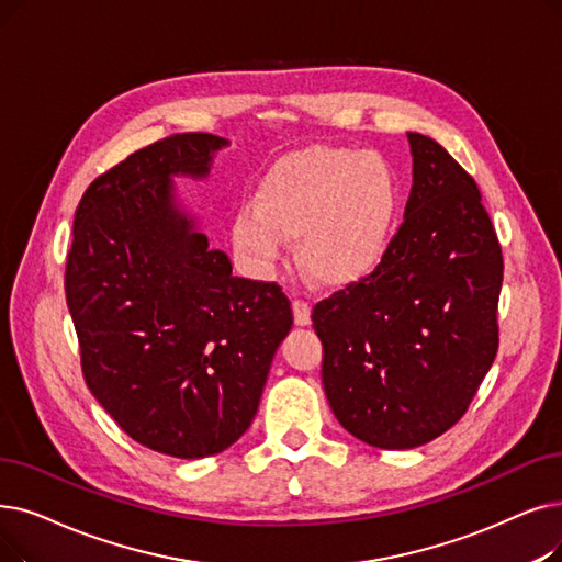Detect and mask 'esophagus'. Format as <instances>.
Instances as JSON below:
<instances>
[{
  "mask_svg": "<svg viewBox=\"0 0 562 562\" xmlns=\"http://www.w3.org/2000/svg\"><path fill=\"white\" fill-rule=\"evenodd\" d=\"M291 307H294V322H296V326H310V312H312L310 303L294 301V303H291Z\"/></svg>",
  "mask_w": 562,
  "mask_h": 562,
  "instance_id": "34e87169",
  "label": "esophagus"
}]
</instances>
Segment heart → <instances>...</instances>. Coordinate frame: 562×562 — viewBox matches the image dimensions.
I'll use <instances>...</instances> for the list:
<instances>
[{"label": "heart", "mask_w": 562, "mask_h": 562, "mask_svg": "<svg viewBox=\"0 0 562 562\" xmlns=\"http://www.w3.org/2000/svg\"><path fill=\"white\" fill-rule=\"evenodd\" d=\"M402 204V175L385 154L307 146L261 177L252 206L234 215L232 240L261 276L276 273L284 240H299L303 271L339 286L368 276L383 259Z\"/></svg>", "instance_id": "heart-1"}]
</instances>
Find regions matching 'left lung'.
<instances>
[{
	"label": "left lung",
	"instance_id": "1",
	"mask_svg": "<svg viewBox=\"0 0 562 562\" xmlns=\"http://www.w3.org/2000/svg\"><path fill=\"white\" fill-rule=\"evenodd\" d=\"M406 135L413 186L402 227L368 278L312 312L335 418L383 450L448 431L498 351L503 255L490 213L441 144Z\"/></svg>",
	"mask_w": 562,
	"mask_h": 562
}]
</instances>
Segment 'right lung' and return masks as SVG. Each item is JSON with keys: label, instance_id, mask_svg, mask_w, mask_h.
<instances>
[{"label": "right lung", "instance_id": "obj_1", "mask_svg": "<svg viewBox=\"0 0 562 562\" xmlns=\"http://www.w3.org/2000/svg\"><path fill=\"white\" fill-rule=\"evenodd\" d=\"M229 142H154L82 194L66 259V303L91 395L133 441L179 459L227 450L252 425L294 324L276 282L232 276L175 177L206 179Z\"/></svg>", "mask_w": 562, "mask_h": 562}]
</instances>
